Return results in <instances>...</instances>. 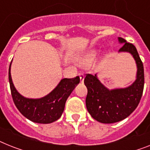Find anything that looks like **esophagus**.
Listing matches in <instances>:
<instances>
[{
	"label": "esophagus",
	"instance_id": "obj_1",
	"mask_svg": "<svg viewBox=\"0 0 150 150\" xmlns=\"http://www.w3.org/2000/svg\"><path fill=\"white\" fill-rule=\"evenodd\" d=\"M80 82L83 83V81H84V75H83V74H80Z\"/></svg>",
	"mask_w": 150,
	"mask_h": 150
}]
</instances>
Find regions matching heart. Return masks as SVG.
<instances>
[{
  "instance_id": "b5f03b06",
  "label": "heart",
  "mask_w": 150,
  "mask_h": 150,
  "mask_svg": "<svg viewBox=\"0 0 150 150\" xmlns=\"http://www.w3.org/2000/svg\"><path fill=\"white\" fill-rule=\"evenodd\" d=\"M96 55H97L96 50H89L88 52H86V54H84L78 59V62L82 66H87L94 60Z\"/></svg>"
}]
</instances>
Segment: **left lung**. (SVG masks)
I'll list each match as a JSON object with an SVG mask.
<instances>
[{
  "mask_svg": "<svg viewBox=\"0 0 150 150\" xmlns=\"http://www.w3.org/2000/svg\"><path fill=\"white\" fill-rule=\"evenodd\" d=\"M119 44H123L119 53H129L137 64L136 80L123 88L110 90L99 80L97 74H87L84 84L87 88L86 106L93 118L102 123H113L124 120L136 110L142 97L144 86V69L137 48L118 38Z\"/></svg>",
  "mask_w": 150,
  "mask_h": 150,
  "instance_id": "obj_1",
  "label": "left lung"
}]
</instances>
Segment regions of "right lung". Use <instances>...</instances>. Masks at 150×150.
<instances>
[{
  "mask_svg": "<svg viewBox=\"0 0 150 150\" xmlns=\"http://www.w3.org/2000/svg\"><path fill=\"white\" fill-rule=\"evenodd\" d=\"M9 67L10 87L14 104L23 116L32 122L47 124L57 120L64 110L65 103L73 90L80 83V77L62 79L51 92L40 98H28L22 96L13 85Z\"/></svg>",
  "mask_w": 150,
  "mask_h": 150,
  "instance_id": "1",
  "label": "right lung"
}]
</instances>
